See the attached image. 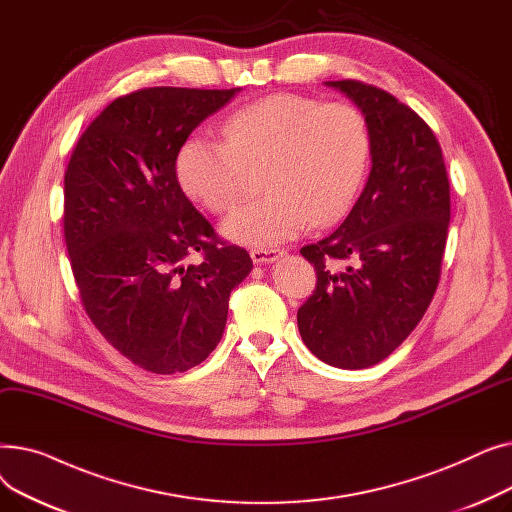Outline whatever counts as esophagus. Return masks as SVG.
I'll list each match as a JSON object with an SVG mask.
<instances>
[{
	"instance_id": "esophagus-1",
	"label": "esophagus",
	"mask_w": 512,
	"mask_h": 512,
	"mask_svg": "<svg viewBox=\"0 0 512 512\" xmlns=\"http://www.w3.org/2000/svg\"><path fill=\"white\" fill-rule=\"evenodd\" d=\"M284 251L280 249H251V259L255 263H265V261H276L278 257H282Z\"/></svg>"
}]
</instances>
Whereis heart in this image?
<instances>
[{"label": "heart", "mask_w": 512, "mask_h": 512, "mask_svg": "<svg viewBox=\"0 0 512 512\" xmlns=\"http://www.w3.org/2000/svg\"><path fill=\"white\" fill-rule=\"evenodd\" d=\"M369 159V132L357 107L276 93L236 110L222 141L188 139L176 157L182 191L215 215L245 199L251 174L265 172L263 199L236 211L224 234L274 245L309 224L328 226L353 205Z\"/></svg>", "instance_id": "obj_1"}]
</instances>
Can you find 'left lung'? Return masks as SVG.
Segmentation results:
<instances>
[{
	"mask_svg": "<svg viewBox=\"0 0 512 512\" xmlns=\"http://www.w3.org/2000/svg\"><path fill=\"white\" fill-rule=\"evenodd\" d=\"M326 85L363 112L371 172L346 220L301 249L315 267L317 284L297 321L317 359L363 369L400 346L434 299L450 222V184L436 134L409 105L361 80Z\"/></svg>",
	"mask_w": 512,
	"mask_h": 512,
	"instance_id": "obj_1",
	"label": "left lung"
}]
</instances>
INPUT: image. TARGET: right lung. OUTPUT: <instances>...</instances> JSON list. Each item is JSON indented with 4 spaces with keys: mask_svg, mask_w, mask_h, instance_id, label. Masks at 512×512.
<instances>
[{
    "mask_svg": "<svg viewBox=\"0 0 512 512\" xmlns=\"http://www.w3.org/2000/svg\"><path fill=\"white\" fill-rule=\"evenodd\" d=\"M236 91L122 95L87 126L64 174V238L80 301L101 336L151 373L209 357L232 288L253 270L249 253L215 234L176 178L188 134Z\"/></svg>",
    "mask_w": 512,
    "mask_h": 512,
    "instance_id": "1",
    "label": "right lung"
}]
</instances>
